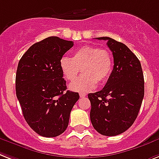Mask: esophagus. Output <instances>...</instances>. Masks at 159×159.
<instances>
[{
    "label": "esophagus",
    "instance_id": "34e87169",
    "mask_svg": "<svg viewBox=\"0 0 159 159\" xmlns=\"http://www.w3.org/2000/svg\"><path fill=\"white\" fill-rule=\"evenodd\" d=\"M86 96V93H80V98H84Z\"/></svg>",
    "mask_w": 159,
    "mask_h": 159
}]
</instances>
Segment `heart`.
Instances as JSON below:
<instances>
[{"instance_id":"1","label":"heart","mask_w":159,"mask_h":159,"mask_svg":"<svg viewBox=\"0 0 159 159\" xmlns=\"http://www.w3.org/2000/svg\"><path fill=\"white\" fill-rule=\"evenodd\" d=\"M82 68L83 75L70 84L76 92L94 89L97 82H106L112 70V57L108 51L95 46L86 45L78 48L72 58L63 57L60 60V69L67 80L73 81Z\"/></svg>"}]
</instances>
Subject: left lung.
<instances>
[{
  "label": "left lung",
  "mask_w": 159,
  "mask_h": 159,
  "mask_svg": "<svg viewBox=\"0 0 159 159\" xmlns=\"http://www.w3.org/2000/svg\"><path fill=\"white\" fill-rule=\"evenodd\" d=\"M97 39L107 41L114 66L103 89L88 95L90 120L98 133L115 136L128 130L136 119L144 95V75L140 61L125 44L108 37Z\"/></svg>",
  "instance_id": "8db88e82"
}]
</instances>
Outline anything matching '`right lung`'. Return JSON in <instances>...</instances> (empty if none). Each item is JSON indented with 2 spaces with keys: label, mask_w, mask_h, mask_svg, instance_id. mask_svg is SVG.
I'll return each instance as SVG.
<instances>
[{
  "label": "right lung",
  "mask_w": 159,
  "mask_h": 159,
  "mask_svg": "<svg viewBox=\"0 0 159 159\" xmlns=\"http://www.w3.org/2000/svg\"><path fill=\"white\" fill-rule=\"evenodd\" d=\"M72 41L48 37L32 45L19 61L16 96L30 127L43 137H56L66 130L78 93L66 91L60 60L73 47Z\"/></svg>",
  "instance_id": "obj_1"
}]
</instances>
